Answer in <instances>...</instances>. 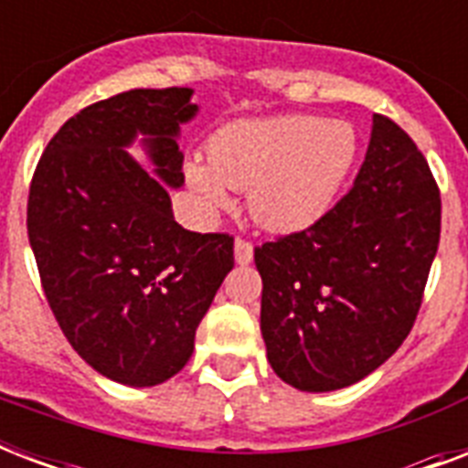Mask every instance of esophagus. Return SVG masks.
Masks as SVG:
<instances>
[{
  "label": "esophagus",
  "instance_id": "esophagus-1",
  "mask_svg": "<svg viewBox=\"0 0 468 468\" xmlns=\"http://www.w3.org/2000/svg\"><path fill=\"white\" fill-rule=\"evenodd\" d=\"M233 252H235V262L240 264V267L242 264L252 262V245H250L248 240H240V238H238L233 245Z\"/></svg>",
  "mask_w": 468,
  "mask_h": 468
}]
</instances>
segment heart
<instances>
[{
  "instance_id": "1",
  "label": "heart",
  "mask_w": 468,
  "mask_h": 468,
  "mask_svg": "<svg viewBox=\"0 0 468 468\" xmlns=\"http://www.w3.org/2000/svg\"><path fill=\"white\" fill-rule=\"evenodd\" d=\"M356 131L347 121L311 113L242 119L218 128L206 162H186V182L208 206L250 191L252 218L271 233H299L325 218L356 160Z\"/></svg>"
}]
</instances>
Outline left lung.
Returning <instances> with one entry per match:
<instances>
[{
    "label": "left lung",
    "mask_w": 468,
    "mask_h": 468,
    "mask_svg": "<svg viewBox=\"0 0 468 468\" xmlns=\"http://www.w3.org/2000/svg\"><path fill=\"white\" fill-rule=\"evenodd\" d=\"M442 204L428 162L374 113L355 184L308 230L255 250L260 330L282 381L337 391L378 369L410 333L440 245Z\"/></svg>",
    "instance_id": "8db88e82"
}]
</instances>
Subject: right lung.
<instances>
[{
  "instance_id": "add662e5",
  "label": "right lung",
  "mask_w": 468,
  "mask_h": 468,
  "mask_svg": "<svg viewBox=\"0 0 468 468\" xmlns=\"http://www.w3.org/2000/svg\"><path fill=\"white\" fill-rule=\"evenodd\" d=\"M191 97L131 90L87 106L48 143L28 194V240L58 325L91 369L135 388L184 369L233 270V238L191 233L172 213ZM135 140L153 173L127 153Z\"/></svg>"
}]
</instances>
